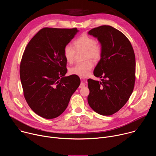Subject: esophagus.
<instances>
[{"label": "esophagus", "mask_w": 156, "mask_h": 156, "mask_svg": "<svg viewBox=\"0 0 156 156\" xmlns=\"http://www.w3.org/2000/svg\"><path fill=\"white\" fill-rule=\"evenodd\" d=\"M80 78H82V77H80ZM84 86H85V84H84V82H83V81H81V84H80L79 87H80V88H82V87H84Z\"/></svg>", "instance_id": "esophagus-1"}]
</instances>
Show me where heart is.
Masks as SVG:
<instances>
[{
    "label": "heart",
    "mask_w": 156,
    "mask_h": 156,
    "mask_svg": "<svg viewBox=\"0 0 156 156\" xmlns=\"http://www.w3.org/2000/svg\"><path fill=\"white\" fill-rule=\"evenodd\" d=\"M73 44L76 51H86V59L91 58L94 60H98L101 56L102 50L101 46L96 43L94 38L87 35L83 34L81 36L74 41ZM75 49L71 45H67L65 47L63 54L66 60L69 63H71L74 61ZM93 67V62L88 60L76 63L70 69V73L80 76H86Z\"/></svg>",
    "instance_id": "1"
}]
</instances>
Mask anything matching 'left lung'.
<instances>
[{
    "label": "left lung",
    "instance_id": "left-lung-1",
    "mask_svg": "<svg viewBox=\"0 0 156 156\" xmlns=\"http://www.w3.org/2000/svg\"><path fill=\"white\" fill-rule=\"evenodd\" d=\"M101 44V59L94 75L101 81L88 79L87 102L102 115H111L126 103L135 81V55L128 39L118 30L108 25L88 32Z\"/></svg>",
    "mask_w": 156,
    "mask_h": 156
}]
</instances>
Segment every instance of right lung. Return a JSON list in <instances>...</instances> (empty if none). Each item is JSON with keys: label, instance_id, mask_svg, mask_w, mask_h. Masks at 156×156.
<instances>
[{"label": "right lung", "instance_id": "1", "mask_svg": "<svg viewBox=\"0 0 156 156\" xmlns=\"http://www.w3.org/2000/svg\"><path fill=\"white\" fill-rule=\"evenodd\" d=\"M78 31L76 28H42L29 42L22 57L20 75L25 98L44 119L60 115L80 84L77 75L65 76L63 54L65 47Z\"/></svg>", "mask_w": 156, "mask_h": 156}]
</instances>
